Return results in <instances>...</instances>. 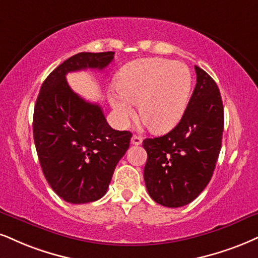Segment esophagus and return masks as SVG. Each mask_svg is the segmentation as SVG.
Listing matches in <instances>:
<instances>
[{
	"mask_svg": "<svg viewBox=\"0 0 258 258\" xmlns=\"http://www.w3.org/2000/svg\"><path fill=\"white\" fill-rule=\"evenodd\" d=\"M141 142H142V138H141V136H139V135H133V138H132V144H133V145L139 146V145H141Z\"/></svg>",
	"mask_w": 258,
	"mask_h": 258,
	"instance_id": "esophagus-1",
	"label": "esophagus"
}]
</instances>
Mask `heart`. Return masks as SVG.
<instances>
[{"mask_svg": "<svg viewBox=\"0 0 258 258\" xmlns=\"http://www.w3.org/2000/svg\"><path fill=\"white\" fill-rule=\"evenodd\" d=\"M191 86V73L183 63L140 59L120 71L116 79L118 93L110 95V104L120 123L134 117L133 104H139L140 117L149 128L166 133L182 119Z\"/></svg>", "mask_w": 258, "mask_h": 258, "instance_id": "obj_1", "label": "heart"}]
</instances>
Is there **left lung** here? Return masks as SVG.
<instances>
[{"label":"left lung","mask_w":258,"mask_h":258,"mask_svg":"<svg viewBox=\"0 0 258 258\" xmlns=\"http://www.w3.org/2000/svg\"><path fill=\"white\" fill-rule=\"evenodd\" d=\"M197 82L182 119L170 133L146 139L144 178L149 196L159 205L177 208L203 191L214 172L221 149L224 106L218 85L195 66Z\"/></svg>","instance_id":"1"}]
</instances>
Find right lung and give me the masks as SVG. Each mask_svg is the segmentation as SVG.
<instances>
[{
	"instance_id": "obj_1",
	"label": "right lung",
	"mask_w": 258,
	"mask_h": 258,
	"mask_svg": "<svg viewBox=\"0 0 258 258\" xmlns=\"http://www.w3.org/2000/svg\"><path fill=\"white\" fill-rule=\"evenodd\" d=\"M113 56L107 51L69 57L43 82L34 106L33 139L41 170L53 191L74 205L97 201L106 194L132 133L111 128L99 105L73 92L66 75L103 71Z\"/></svg>"
}]
</instances>
